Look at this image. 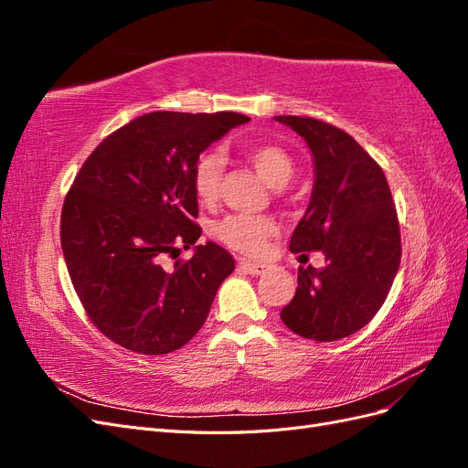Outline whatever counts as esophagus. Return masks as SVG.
<instances>
[{
    "label": "esophagus",
    "mask_w": 468,
    "mask_h": 468,
    "mask_svg": "<svg viewBox=\"0 0 468 468\" xmlns=\"http://www.w3.org/2000/svg\"><path fill=\"white\" fill-rule=\"evenodd\" d=\"M239 267L246 269V271H248L250 275H263V273L267 271V269H269V265H265V263L250 261V260H239Z\"/></svg>",
    "instance_id": "obj_1"
}]
</instances>
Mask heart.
<instances>
[{"label":"heart","mask_w":468,"mask_h":468,"mask_svg":"<svg viewBox=\"0 0 468 468\" xmlns=\"http://www.w3.org/2000/svg\"><path fill=\"white\" fill-rule=\"evenodd\" d=\"M248 164L269 187L282 189L294 176V160L277 144H256L246 152ZM224 162L218 154H203L193 167V191L197 199L212 205L218 199ZM215 234L222 244L246 256H261L267 239L277 234V222L271 217L232 215L215 226Z\"/></svg>","instance_id":"1"}]
</instances>
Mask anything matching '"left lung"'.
Segmentation results:
<instances>
[{
  "label": "left lung",
  "instance_id": "1",
  "mask_svg": "<svg viewBox=\"0 0 468 468\" xmlns=\"http://www.w3.org/2000/svg\"><path fill=\"white\" fill-rule=\"evenodd\" d=\"M304 138L314 186L291 251L324 253L325 265L299 269V287L281 310L287 328L335 342L369 324L399 273V217L380 165L347 133L310 117H273Z\"/></svg>",
  "mask_w": 468,
  "mask_h": 468
}]
</instances>
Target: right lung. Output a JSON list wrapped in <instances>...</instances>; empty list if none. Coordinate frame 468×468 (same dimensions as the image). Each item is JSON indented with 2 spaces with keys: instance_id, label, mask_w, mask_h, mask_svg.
I'll return each instance as SVG.
<instances>
[{
  "instance_id": "right-lung-1",
  "label": "right lung",
  "mask_w": 468,
  "mask_h": 468,
  "mask_svg": "<svg viewBox=\"0 0 468 468\" xmlns=\"http://www.w3.org/2000/svg\"><path fill=\"white\" fill-rule=\"evenodd\" d=\"M250 119L155 111L99 144L69 187L60 220L69 279L91 322L144 356L186 346L205 324L234 260L201 226L193 191L199 155ZM194 246L187 262L168 263Z\"/></svg>"
}]
</instances>
